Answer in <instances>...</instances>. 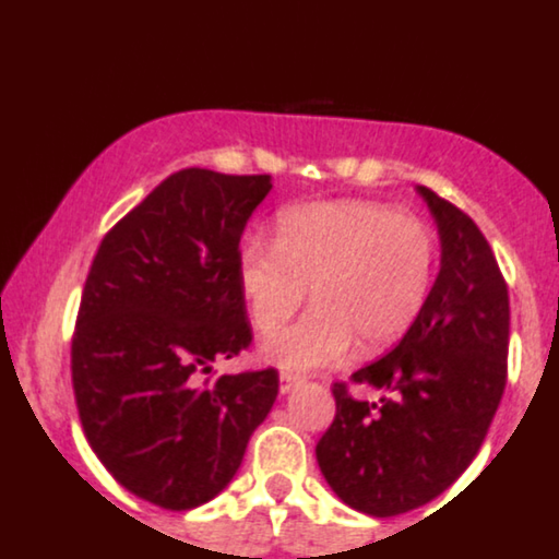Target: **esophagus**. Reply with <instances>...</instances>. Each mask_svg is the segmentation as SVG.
Listing matches in <instances>:
<instances>
[{"label": "esophagus", "instance_id": "esophagus-1", "mask_svg": "<svg viewBox=\"0 0 559 559\" xmlns=\"http://www.w3.org/2000/svg\"><path fill=\"white\" fill-rule=\"evenodd\" d=\"M302 383H305V380H302V378H297V374L281 372V380H278L281 393H292V391H295V388H299Z\"/></svg>", "mask_w": 559, "mask_h": 559}]
</instances>
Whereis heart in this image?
I'll return each mask as SVG.
<instances>
[{"instance_id": "obj_1", "label": "heart", "mask_w": 559, "mask_h": 559, "mask_svg": "<svg viewBox=\"0 0 559 559\" xmlns=\"http://www.w3.org/2000/svg\"><path fill=\"white\" fill-rule=\"evenodd\" d=\"M278 238L246 235L238 243V284L260 332L313 308L295 326L264 340V361L281 369H321L356 348H385L418 321L433 289L437 233L418 216L374 201H324L281 211Z\"/></svg>"}]
</instances>
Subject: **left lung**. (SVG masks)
Wrapping results in <instances>:
<instances>
[{"label": "left lung", "instance_id": "left-lung-1", "mask_svg": "<svg viewBox=\"0 0 559 559\" xmlns=\"http://www.w3.org/2000/svg\"><path fill=\"white\" fill-rule=\"evenodd\" d=\"M442 240L431 297L391 354L350 374L380 391L364 402L334 383L332 426L316 444L324 479L350 509L413 512L461 477L507 388L509 292L474 219L418 187Z\"/></svg>", "mask_w": 559, "mask_h": 559}]
</instances>
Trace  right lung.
<instances>
[{"mask_svg": "<svg viewBox=\"0 0 559 559\" xmlns=\"http://www.w3.org/2000/svg\"><path fill=\"white\" fill-rule=\"evenodd\" d=\"M270 176L185 168L104 235L72 337V383L87 442L126 490L155 507L219 496L278 396V372L222 374L249 348L240 235Z\"/></svg>", "mask_w": 559, "mask_h": 559, "instance_id": "add662e5", "label": "right lung"}]
</instances>
